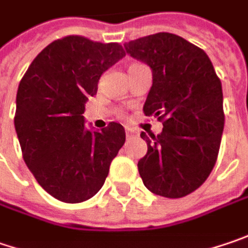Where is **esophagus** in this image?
I'll list each match as a JSON object with an SVG mask.
<instances>
[{
	"label": "esophagus",
	"mask_w": 248,
	"mask_h": 248,
	"mask_svg": "<svg viewBox=\"0 0 248 248\" xmlns=\"http://www.w3.org/2000/svg\"><path fill=\"white\" fill-rule=\"evenodd\" d=\"M125 134H127V137H131V135H134V130L127 128V130H125Z\"/></svg>",
	"instance_id": "1"
}]
</instances>
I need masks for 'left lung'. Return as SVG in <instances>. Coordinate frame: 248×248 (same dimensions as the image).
Returning a JSON list of instances; mask_svg holds the SVG:
<instances>
[{
	"label": "left lung",
	"instance_id": "8db88e82",
	"mask_svg": "<svg viewBox=\"0 0 248 248\" xmlns=\"http://www.w3.org/2000/svg\"><path fill=\"white\" fill-rule=\"evenodd\" d=\"M124 47L152 69L143 113L163 123L156 137L141 132L148 152L138 162L140 176L156 195L186 197L217 163L225 125L220 79L204 50L177 34L156 33Z\"/></svg>",
	"mask_w": 248,
	"mask_h": 248
}]
</instances>
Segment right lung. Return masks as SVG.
Masks as SVG:
<instances>
[{
  "label": "right lung",
  "instance_id": "obj_1",
  "mask_svg": "<svg viewBox=\"0 0 248 248\" xmlns=\"http://www.w3.org/2000/svg\"><path fill=\"white\" fill-rule=\"evenodd\" d=\"M124 56L118 43L67 36L48 44L20 79L14 123L23 160L58 201L92 198L125 142L121 124L92 132L82 116L102 74Z\"/></svg>",
  "mask_w": 248,
  "mask_h": 248
}]
</instances>
